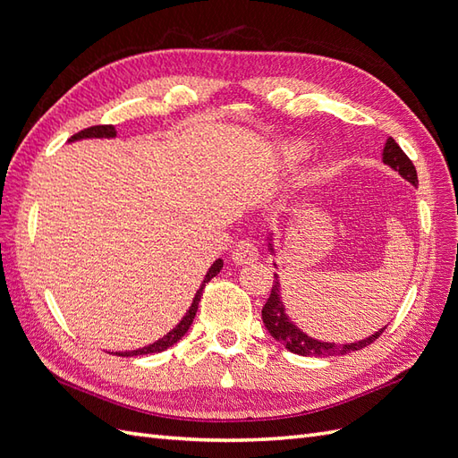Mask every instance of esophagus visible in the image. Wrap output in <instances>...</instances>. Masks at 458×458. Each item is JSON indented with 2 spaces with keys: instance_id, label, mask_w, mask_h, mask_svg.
I'll use <instances>...</instances> for the list:
<instances>
[{
  "instance_id": "1",
  "label": "esophagus",
  "mask_w": 458,
  "mask_h": 458,
  "mask_svg": "<svg viewBox=\"0 0 458 458\" xmlns=\"http://www.w3.org/2000/svg\"><path fill=\"white\" fill-rule=\"evenodd\" d=\"M231 258L234 263L239 266H244V263H252L258 259V246L252 239H242L237 242V246L231 250Z\"/></svg>"
}]
</instances>
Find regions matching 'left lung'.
Listing matches in <instances>:
<instances>
[{"label":"left lung","mask_w":458,"mask_h":458,"mask_svg":"<svg viewBox=\"0 0 458 458\" xmlns=\"http://www.w3.org/2000/svg\"><path fill=\"white\" fill-rule=\"evenodd\" d=\"M384 162L394 168L395 172H399L403 175L407 182H411L414 187L419 185V177H417V168H414V164L411 162V158L405 155L401 147L395 143L394 137L386 141L384 147ZM261 318H263V325L269 330V335L283 344L288 352L298 353V355H315V357H330V355H345V353H352L357 350H363L367 348L369 344H372L377 340L382 332L386 330L380 328L378 332H374L372 336L365 338V340H359L353 344H328V342H318L310 338L308 335H303V332L290 323V318L284 313V306L281 301V288H279V276L275 275V281L271 286V294L266 301V306L261 310Z\"/></svg>","instance_id":"obj_1"}]
</instances>
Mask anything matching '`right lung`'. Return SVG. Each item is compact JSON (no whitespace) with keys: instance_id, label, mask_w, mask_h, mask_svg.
Here are the masks:
<instances>
[{"instance_id":"add662e5","label":"right lung","mask_w":458,"mask_h":458,"mask_svg":"<svg viewBox=\"0 0 458 458\" xmlns=\"http://www.w3.org/2000/svg\"><path fill=\"white\" fill-rule=\"evenodd\" d=\"M116 135V130L110 126V123H106V126H91V128H86V130H81V131H78L76 135H72L71 140L68 141H74V140H84V137H114ZM221 267H224V261L221 259H217L214 266L210 267V271L206 273V276H204V281H202V286L199 288V293H197V296H195V300H192V303H191V308H189V311H187V315L182 318V323H179L172 332H168V335H165L162 340H158V342H155V344H150V345H147V348H143V350H135V352H120V353H116V355H122V357H133V355H147V353H158V352H164V350H168V348H172V345L175 344V342H179L182 340L183 336H185V332L189 330V327L192 325V318H195V315H197V310H199V301H200V296H202V290H204V286H206V283H210L214 276L221 271Z\"/></svg>"}]
</instances>
